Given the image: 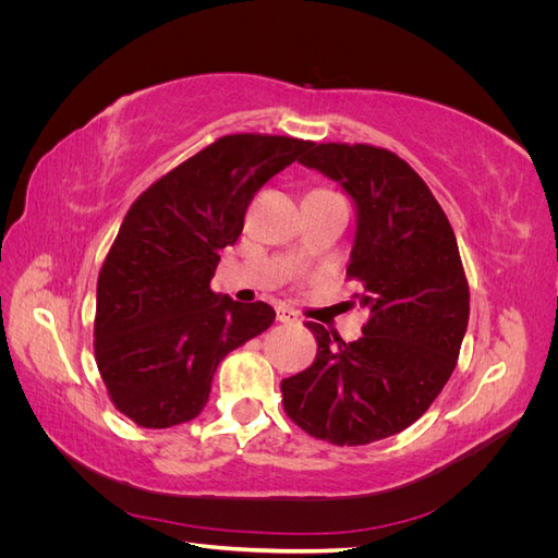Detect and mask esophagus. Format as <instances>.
I'll list each match as a JSON object with an SVG mask.
<instances>
[{
    "mask_svg": "<svg viewBox=\"0 0 558 558\" xmlns=\"http://www.w3.org/2000/svg\"><path fill=\"white\" fill-rule=\"evenodd\" d=\"M277 320H281V324H298V314L293 310H289V307L279 305L277 307Z\"/></svg>",
    "mask_w": 558,
    "mask_h": 558,
    "instance_id": "34e87169",
    "label": "esophagus"
}]
</instances>
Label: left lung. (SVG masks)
<instances>
[{
    "mask_svg": "<svg viewBox=\"0 0 558 558\" xmlns=\"http://www.w3.org/2000/svg\"><path fill=\"white\" fill-rule=\"evenodd\" d=\"M302 162L342 185L356 209L347 277L367 310L356 342L307 324L316 361L281 381L295 424L340 447L412 426L449 381L468 330L470 291L456 234L412 167L367 144H312Z\"/></svg>",
    "mask_w": 558,
    "mask_h": 558,
    "instance_id": "1",
    "label": "left lung"
}]
</instances>
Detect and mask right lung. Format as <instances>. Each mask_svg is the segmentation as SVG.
<instances>
[{
	"label": "right lung",
	"mask_w": 558,
	"mask_h": 558,
	"mask_svg": "<svg viewBox=\"0 0 558 558\" xmlns=\"http://www.w3.org/2000/svg\"><path fill=\"white\" fill-rule=\"evenodd\" d=\"M312 142L228 134L146 189L97 279L95 359L111 402L142 428L195 418L216 367L275 324L267 302L211 291L248 202Z\"/></svg>",
	"instance_id": "1"
}]
</instances>
